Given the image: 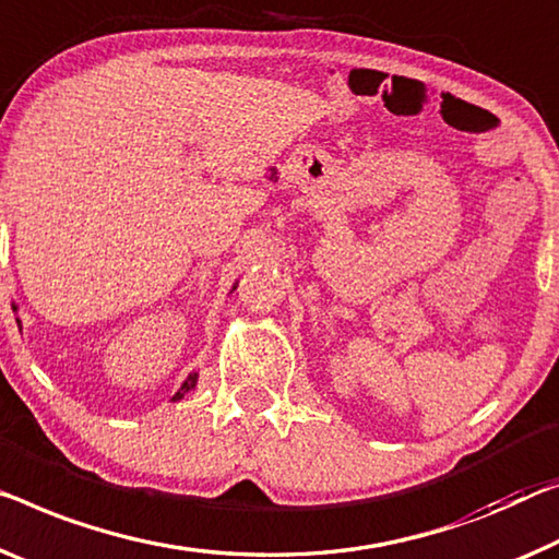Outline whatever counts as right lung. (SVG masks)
<instances>
[{"instance_id": "right-lung-1", "label": "right lung", "mask_w": 559, "mask_h": 559, "mask_svg": "<svg viewBox=\"0 0 559 559\" xmlns=\"http://www.w3.org/2000/svg\"><path fill=\"white\" fill-rule=\"evenodd\" d=\"M14 309H16V307H14ZM194 384H197V372H192L190 377H187V380H185V384H182V388H179V392H177V394H175V397H171V400H182L187 392H190V390H194Z\"/></svg>"}]
</instances>
